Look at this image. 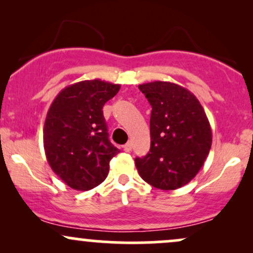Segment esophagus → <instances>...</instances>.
<instances>
[{
  "label": "esophagus",
  "instance_id": "obj_1",
  "mask_svg": "<svg viewBox=\"0 0 253 253\" xmlns=\"http://www.w3.org/2000/svg\"><path fill=\"white\" fill-rule=\"evenodd\" d=\"M130 150H132V144L127 143V144L124 145V151H126V152H129Z\"/></svg>",
  "mask_w": 253,
  "mask_h": 253
}]
</instances>
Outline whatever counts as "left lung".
<instances>
[{"instance_id":"left-lung-1","label":"left lung","mask_w":253,"mask_h":253,"mask_svg":"<svg viewBox=\"0 0 253 253\" xmlns=\"http://www.w3.org/2000/svg\"><path fill=\"white\" fill-rule=\"evenodd\" d=\"M152 112L151 149L135 167L145 182L162 190L181 188L197 175L211 146V128L195 95L170 82L139 85Z\"/></svg>"}]
</instances>
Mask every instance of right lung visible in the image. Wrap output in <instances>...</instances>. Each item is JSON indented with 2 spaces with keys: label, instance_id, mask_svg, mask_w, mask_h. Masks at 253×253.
I'll list each match as a JSON object with an SVG mask.
<instances>
[{
  "label": "right lung",
  "instance_id": "add662e5",
  "mask_svg": "<svg viewBox=\"0 0 253 253\" xmlns=\"http://www.w3.org/2000/svg\"><path fill=\"white\" fill-rule=\"evenodd\" d=\"M120 84L82 81L64 88L52 102L43 125V149L53 172L72 189L101 184L109 162L120 150L108 139L103 106Z\"/></svg>",
  "mask_w": 253,
  "mask_h": 253
}]
</instances>
